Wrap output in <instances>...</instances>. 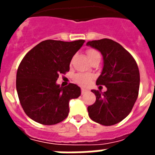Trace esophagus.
I'll use <instances>...</instances> for the list:
<instances>
[{
    "instance_id": "obj_1",
    "label": "esophagus",
    "mask_w": 155,
    "mask_h": 155,
    "mask_svg": "<svg viewBox=\"0 0 155 155\" xmlns=\"http://www.w3.org/2000/svg\"><path fill=\"white\" fill-rule=\"evenodd\" d=\"M88 91L87 90H85V89H84V88H81V94H85V93H87Z\"/></svg>"
}]
</instances>
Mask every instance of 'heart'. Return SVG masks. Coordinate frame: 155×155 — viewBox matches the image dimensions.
<instances>
[{
	"label": "heart",
	"instance_id": "heart-1",
	"mask_svg": "<svg viewBox=\"0 0 155 155\" xmlns=\"http://www.w3.org/2000/svg\"><path fill=\"white\" fill-rule=\"evenodd\" d=\"M86 54L88 55L89 60L96 56H101L100 52L94 49H88L86 51ZM93 79V75L90 74H84V73H80L76 74L74 76V81L78 84H81L82 86H86L91 83V81Z\"/></svg>",
	"mask_w": 155,
	"mask_h": 155
}]
</instances>
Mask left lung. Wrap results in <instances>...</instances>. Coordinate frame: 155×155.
Here are the masks:
<instances>
[{
	"instance_id": "left-lung-1",
	"label": "left lung",
	"mask_w": 155,
	"mask_h": 155,
	"mask_svg": "<svg viewBox=\"0 0 155 155\" xmlns=\"http://www.w3.org/2000/svg\"><path fill=\"white\" fill-rule=\"evenodd\" d=\"M87 45L103 55L104 66L96 84L107 91H91L96 96L94 104L88 106L89 116L105 126L114 125L130 114L139 94L140 71L136 61L124 48L110 39L88 41Z\"/></svg>"
}]
</instances>
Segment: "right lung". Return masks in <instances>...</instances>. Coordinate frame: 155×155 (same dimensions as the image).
I'll list each match as a JSON object with an SVG mask.
<instances>
[{
	"label": "right lung",
	"mask_w": 155,
	"mask_h": 155,
	"mask_svg": "<svg viewBox=\"0 0 155 155\" xmlns=\"http://www.w3.org/2000/svg\"><path fill=\"white\" fill-rule=\"evenodd\" d=\"M84 43V40H46L22 59L16 73V91L23 110L31 120L52 125L68 116L69 102L81 95V88L71 83L60 87L56 81L59 74L70 71L71 59Z\"/></svg>",
	"instance_id": "right-lung-1"
}]
</instances>
